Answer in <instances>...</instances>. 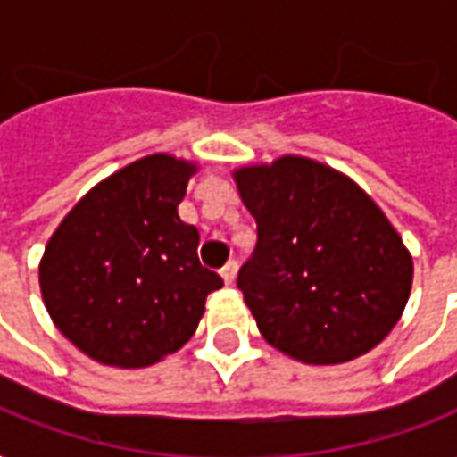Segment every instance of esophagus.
<instances>
[{
	"label": "esophagus",
	"mask_w": 457,
	"mask_h": 457,
	"mask_svg": "<svg viewBox=\"0 0 457 457\" xmlns=\"http://www.w3.org/2000/svg\"><path fill=\"white\" fill-rule=\"evenodd\" d=\"M220 274H222V279H225V284H232L235 282V277H237V262L232 260L228 262L222 270H220Z\"/></svg>",
	"instance_id": "1"
}]
</instances>
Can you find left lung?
<instances>
[{
	"instance_id": "obj_1",
	"label": "left lung",
	"mask_w": 457,
	"mask_h": 457,
	"mask_svg": "<svg viewBox=\"0 0 457 457\" xmlns=\"http://www.w3.org/2000/svg\"><path fill=\"white\" fill-rule=\"evenodd\" d=\"M257 222L237 287L267 344L302 363H344L398 324L413 257L349 175L304 155L232 170Z\"/></svg>"
}]
</instances>
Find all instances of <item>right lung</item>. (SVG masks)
I'll return each mask as SVG.
<instances>
[{
    "instance_id": "add662e5",
    "label": "right lung",
    "mask_w": 457,
    "mask_h": 457,
    "mask_svg": "<svg viewBox=\"0 0 457 457\" xmlns=\"http://www.w3.org/2000/svg\"><path fill=\"white\" fill-rule=\"evenodd\" d=\"M197 162L153 153L86 193L46 242L39 287L51 321L88 359L145 369L183 349L222 287L178 215Z\"/></svg>"
}]
</instances>
